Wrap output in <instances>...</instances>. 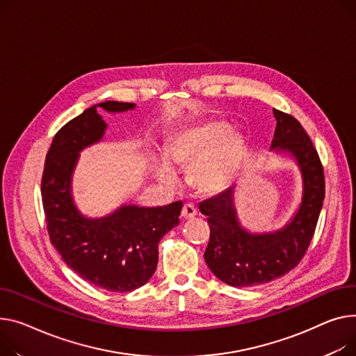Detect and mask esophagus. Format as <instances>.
I'll list each match as a JSON object with an SVG mask.
<instances>
[{
	"instance_id": "obj_1",
	"label": "esophagus",
	"mask_w": 356,
	"mask_h": 356,
	"mask_svg": "<svg viewBox=\"0 0 356 356\" xmlns=\"http://www.w3.org/2000/svg\"><path fill=\"white\" fill-rule=\"evenodd\" d=\"M196 213H197L196 207H195L193 204H191V203L184 204L183 209H181V216H183V219H192V218L196 216Z\"/></svg>"
}]
</instances>
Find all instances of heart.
<instances>
[{
    "label": "heart",
    "mask_w": 356,
    "mask_h": 356,
    "mask_svg": "<svg viewBox=\"0 0 356 356\" xmlns=\"http://www.w3.org/2000/svg\"><path fill=\"white\" fill-rule=\"evenodd\" d=\"M245 141L229 131L225 122L209 120L176 133L165 146V159L176 168L188 169V181L202 193H216L238 175ZM154 175L164 184H173L176 173L168 163L156 161Z\"/></svg>",
    "instance_id": "b5f03b06"
}]
</instances>
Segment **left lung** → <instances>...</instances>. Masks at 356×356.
I'll use <instances>...</instances> for the list:
<instances>
[{"mask_svg": "<svg viewBox=\"0 0 356 356\" xmlns=\"http://www.w3.org/2000/svg\"><path fill=\"white\" fill-rule=\"evenodd\" d=\"M273 114L277 123L270 149L289 153L303 180L302 202L292 220L273 233H249L236 215L233 187L199 204L210 227L204 260L230 286L264 285L295 269L311 245L323 204V168L309 136L293 115L276 108Z\"/></svg>", "mask_w": 356, "mask_h": 356, "instance_id": "8db88e82", "label": "left lung"}]
</instances>
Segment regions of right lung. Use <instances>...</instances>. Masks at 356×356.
<instances>
[{
  "label": "right lung",
  "mask_w": 356,
  "mask_h": 356,
  "mask_svg": "<svg viewBox=\"0 0 356 356\" xmlns=\"http://www.w3.org/2000/svg\"><path fill=\"white\" fill-rule=\"evenodd\" d=\"M118 113L133 103L104 102L64 124L45 156L41 199L50 241L63 260L80 277L111 292H131L153 276L159 242L179 225L183 207L122 206L102 219L84 218L71 197V175L79 153L103 138L106 123L100 110Z\"/></svg>",
  "instance_id": "right-lung-1"
}]
</instances>
